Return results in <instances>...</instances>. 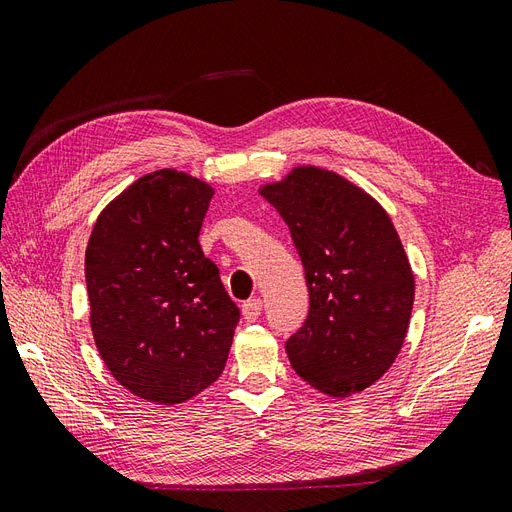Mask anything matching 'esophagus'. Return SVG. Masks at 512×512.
Wrapping results in <instances>:
<instances>
[{"mask_svg":"<svg viewBox=\"0 0 512 512\" xmlns=\"http://www.w3.org/2000/svg\"><path fill=\"white\" fill-rule=\"evenodd\" d=\"M241 312H243V318H245L247 322H254V320L260 316V312H262V301H260V299L245 301V303L241 305Z\"/></svg>","mask_w":512,"mask_h":512,"instance_id":"34e87169","label":"esophagus"}]
</instances>
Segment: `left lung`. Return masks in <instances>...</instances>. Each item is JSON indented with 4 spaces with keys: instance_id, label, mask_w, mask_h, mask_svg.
<instances>
[{
    "instance_id": "8db88e82",
    "label": "left lung",
    "mask_w": 512,
    "mask_h": 512,
    "mask_svg": "<svg viewBox=\"0 0 512 512\" xmlns=\"http://www.w3.org/2000/svg\"><path fill=\"white\" fill-rule=\"evenodd\" d=\"M290 228L305 269L309 312L286 339L292 369L346 397L393 365L408 333L414 275L386 211L344 177L299 166L260 188Z\"/></svg>"
}]
</instances>
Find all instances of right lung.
I'll list each match as a JSON object with an SVG mask.
<instances>
[{"instance_id":"right-lung-1","label":"right lung","mask_w":512,"mask_h":512,"mask_svg":"<svg viewBox=\"0 0 512 512\" xmlns=\"http://www.w3.org/2000/svg\"><path fill=\"white\" fill-rule=\"evenodd\" d=\"M213 188L173 168L134 181L91 230L85 282L96 348L138 397L173 406L224 371L239 322L198 232Z\"/></svg>"}]
</instances>
